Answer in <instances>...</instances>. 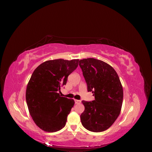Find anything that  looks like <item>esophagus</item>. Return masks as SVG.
Here are the masks:
<instances>
[{
	"mask_svg": "<svg viewBox=\"0 0 152 152\" xmlns=\"http://www.w3.org/2000/svg\"><path fill=\"white\" fill-rule=\"evenodd\" d=\"M75 104H79L81 103V101L80 100H78V99H75Z\"/></svg>",
	"mask_w": 152,
	"mask_h": 152,
	"instance_id": "1",
	"label": "esophagus"
}]
</instances>
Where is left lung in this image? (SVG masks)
<instances>
[{"mask_svg": "<svg viewBox=\"0 0 152 152\" xmlns=\"http://www.w3.org/2000/svg\"><path fill=\"white\" fill-rule=\"evenodd\" d=\"M87 91L94 100L82 101L85 107L80 115L82 126L92 132H102L111 126L121 113L123 89L117 72L105 62L94 58L79 61Z\"/></svg>", "mask_w": 152, "mask_h": 152, "instance_id": "1", "label": "left lung"}]
</instances>
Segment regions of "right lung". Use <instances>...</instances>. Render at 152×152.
<instances>
[{
    "instance_id": "1",
    "label": "right lung",
    "mask_w": 152,
    "mask_h": 152,
    "mask_svg": "<svg viewBox=\"0 0 152 152\" xmlns=\"http://www.w3.org/2000/svg\"><path fill=\"white\" fill-rule=\"evenodd\" d=\"M79 59H63L45 61L32 73L27 85L26 101L36 125L53 132L65 127L74 101L58 93L66 85L68 77L78 66Z\"/></svg>"
}]
</instances>
